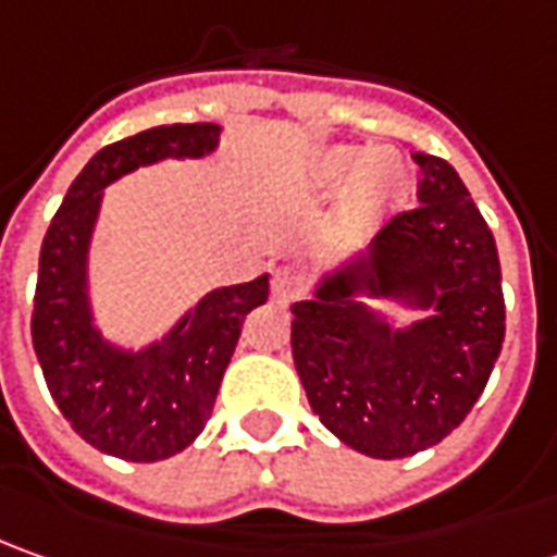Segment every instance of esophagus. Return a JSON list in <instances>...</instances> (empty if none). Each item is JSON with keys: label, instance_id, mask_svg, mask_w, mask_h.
I'll use <instances>...</instances> for the list:
<instances>
[{"label": "esophagus", "instance_id": "obj_1", "mask_svg": "<svg viewBox=\"0 0 557 557\" xmlns=\"http://www.w3.org/2000/svg\"><path fill=\"white\" fill-rule=\"evenodd\" d=\"M301 289H305V277H301V271H298L296 264H283L274 271V283H271V293L277 301L283 305H289V301H296L301 296Z\"/></svg>", "mask_w": 557, "mask_h": 557}]
</instances>
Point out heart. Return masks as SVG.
I'll return each instance as SVG.
<instances>
[{
	"instance_id": "1",
	"label": "heart",
	"mask_w": 557,
	"mask_h": 557,
	"mask_svg": "<svg viewBox=\"0 0 557 557\" xmlns=\"http://www.w3.org/2000/svg\"><path fill=\"white\" fill-rule=\"evenodd\" d=\"M348 183L352 187L348 188V200L342 209V224L351 234H363L379 227L394 209L407 202L412 172L407 160L394 150H379L370 157V150L363 147L342 145L320 153L314 165L317 187L333 194Z\"/></svg>"
}]
</instances>
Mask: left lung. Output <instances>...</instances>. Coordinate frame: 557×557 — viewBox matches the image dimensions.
I'll return each mask as SVG.
<instances>
[{
    "instance_id": "left-lung-1",
    "label": "left lung",
    "mask_w": 557,
    "mask_h": 557,
    "mask_svg": "<svg viewBox=\"0 0 557 557\" xmlns=\"http://www.w3.org/2000/svg\"><path fill=\"white\" fill-rule=\"evenodd\" d=\"M419 206L293 305V360L311 410L351 450L404 459L441 444L487 385L506 338L499 252L447 160L412 153ZM360 295L430 317L397 331Z\"/></svg>"
}]
</instances>
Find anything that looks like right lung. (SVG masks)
<instances>
[{"label":"right lung","instance_id":"1","mask_svg":"<svg viewBox=\"0 0 557 557\" xmlns=\"http://www.w3.org/2000/svg\"><path fill=\"white\" fill-rule=\"evenodd\" d=\"M215 123L157 125L98 150L70 184L39 252L33 348L70 429L95 450L160 462L206 429L243 317L268 301V274L212 289L141 351L110 345L88 298V243L104 187L138 165L200 160L219 147Z\"/></svg>","mask_w":557,"mask_h":557}]
</instances>
